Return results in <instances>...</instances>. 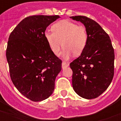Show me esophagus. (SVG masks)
Segmentation results:
<instances>
[{"instance_id": "34e87169", "label": "esophagus", "mask_w": 121, "mask_h": 121, "mask_svg": "<svg viewBox=\"0 0 121 121\" xmlns=\"http://www.w3.org/2000/svg\"><path fill=\"white\" fill-rule=\"evenodd\" d=\"M69 65L68 63H65V62H63V63H62V69L66 68V67H67Z\"/></svg>"}]
</instances>
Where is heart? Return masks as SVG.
I'll use <instances>...</instances> for the list:
<instances>
[{
  "label": "heart",
  "instance_id": "obj_1",
  "mask_svg": "<svg viewBox=\"0 0 121 121\" xmlns=\"http://www.w3.org/2000/svg\"><path fill=\"white\" fill-rule=\"evenodd\" d=\"M52 30L45 31L44 37L53 54L58 55L61 45L63 47L62 57L65 60L81 54L86 47L88 35L86 27L69 21H61L52 26Z\"/></svg>",
  "mask_w": 121,
  "mask_h": 121
}]
</instances>
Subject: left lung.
Instances as JSON below:
<instances>
[{
  "instance_id": "left-lung-1",
  "label": "left lung",
  "mask_w": 121,
  "mask_h": 121,
  "mask_svg": "<svg viewBox=\"0 0 121 121\" xmlns=\"http://www.w3.org/2000/svg\"><path fill=\"white\" fill-rule=\"evenodd\" d=\"M70 18L83 23L88 39L78 58L70 63L72 84L79 96L95 99L106 91L114 75V49L109 35L100 25L86 16Z\"/></svg>"
}]
</instances>
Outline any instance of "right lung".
<instances>
[{
  "instance_id": "obj_1",
  "label": "right lung",
  "mask_w": 121,
  "mask_h": 121,
  "mask_svg": "<svg viewBox=\"0 0 121 121\" xmlns=\"http://www.w3.org/2000/svg\"><path fill=\"white\" fill-rule=\"evenodd\" d=\"M59 15L26 17L9 35L6 58L13 84L22 95L34 102L52 94L61 60L53 54L44 37L48 26Z\"/></svg>"
}]
</instances>
